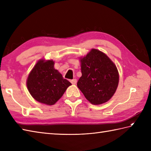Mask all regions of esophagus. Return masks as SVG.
Returning <instances> with one entry per match:
<instances>
[{
	"label": "esophagus",
	"instance_id": "esophagus-1",
	"mask_svg": "<svg viewBox=\"0 0 151 151\" xmlns=\"http://www.w3.org/2000/svg\"><path fill=\"white\" fill-rule=\"evenodd\" d=\"M70 82H71L72 84H76V79H73V80H70Z\"/></svg>",
	"mask_w": 151,
	"mask_h": 151
}]
</instances>
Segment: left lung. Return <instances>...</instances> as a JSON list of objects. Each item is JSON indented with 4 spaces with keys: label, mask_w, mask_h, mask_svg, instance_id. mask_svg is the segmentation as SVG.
Segmentation results:
<instances>
[{
    "label": "left lung",
    "mask_w": 151,
    "mask_h": 151,
    "mask_svg": "<svg viewBox=\"0 0 151 151\" xmlns=\"http://www.w3.org/2000/svg\"><path fill=\"white\" fill-rule=\"evenodd\" d=\"M82 76L77 86L93 104H101L111 98L119 83L117 67L101 51L91 49L81 59Z\"/></svg>",
    "instance_id": "left-lung-1"
}]
</instances>
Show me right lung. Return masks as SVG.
<instances>
[{"mask_svg":"<svg viewBox=\"0 0 151 151\" xmlns=\"http://www.w3.org/2000/svg\"><path fill=\"white\" fill-rule=\"evenodd\" d=\"M54 64L52 60H40L27 79V88L33 98L48 105L55 104L71 85L54 69Z\"/></svg>","mask_w":151,"mask_h":151,"instance_id":"add662e5","label":"right lung"}]
</instances>
